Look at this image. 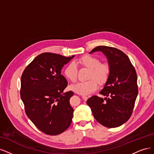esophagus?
<instances>
[{"mask_svg": "<svg viewBox=\"0 0 154 154\" xmlns=\"http://www.w3.org/2000/svg\"><path fill=\"white\" fill-rule=\"evenodd\" d=\"M82 98H83V100H84V101H87V99H88V97H87V96H82Z\"/></svg>", "mask_w": 154, "mask_h": 154, "instance_id": "34e87169", "label": "esophagus"}]
</instances>
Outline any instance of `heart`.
Segmentation results:
<instances>
[{
	"label": "heart",
	"mask_w": 154,
	"mask_h": 154,
	"mask_svg": "<svg viewBox=\"0 0 154 154\" xmlns=\"http://www.w3.org/2000/svg\"><path fill=\"white\" fill-rule=\"evenodd\" d=\"M76 66L88 69L85 82H78L71 86V89L78 94L87 96L95 91L98 84L103 85L107 82L110 73V65L100 63V60L92 55H84L77 59L74 63H71L64 69L63 73L68 80L74 82L76 80L78 68Z\"/></svg>",
	"instance_id": "heart-1"
}]
</instances>
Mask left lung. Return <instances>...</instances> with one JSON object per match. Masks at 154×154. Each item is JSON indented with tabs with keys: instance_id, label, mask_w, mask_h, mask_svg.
Wrapping results in <instances>:
<instances>
[{
	"instance_id": "1",
	"label": "left lung",
	"mask_w": 154,
	"mask_h": 154,
	"mask_svg": "<svg viewBox=\"0 0 154 154\" xmlns=\"http://www.w3.org/2000/svg\"><path fill=\"white\" fill-rule=\"evenodd\" d=\"M101 51L108 60L110 73L100 94L87 101L94 118L108 128H116L130 118L138 94L137 74L129 58L123 51L108 46H97L89 53Z\"/></svg>"
}]
</instances>
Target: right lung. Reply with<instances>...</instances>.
I'll return each instance as SVG.
<instances>
[{
  "label": "right lung",
  "mask_w": 154,
  "mask_h": 154,
  "mask_svg": "<svg viewBox=\"0 0 154 154\" xmlns=\"http://www.w3.org/2000/svg\"><path fill=\"white\" fill-rule=\"evenodd\" d=\"M74 57L42 53L22 74L20 97L26 115L40 131L50 136L63 132L72 122L74 110L69 100L74 93L63 92L68 83L61 70Z\"/></svg>",
  "instance_id": "obj_1"
}]
</instances>
